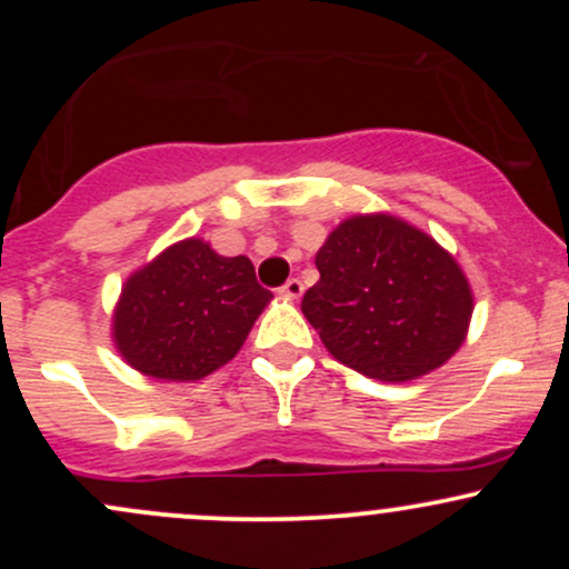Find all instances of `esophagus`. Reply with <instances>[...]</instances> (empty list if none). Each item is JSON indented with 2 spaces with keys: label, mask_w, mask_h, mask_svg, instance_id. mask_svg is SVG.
<instances>
[{
  "label": "esophagus",
  "mask_w": 569,
  "mask_h": 569,
  "mask_svg": "<svg viewBox=\"0 0 569 569\" xmlns=\"http://www.w3.org/2000/svg\"><path fill=\"white\" fill-rule=\"evenodd\" d=\"M302 293H305V286H302V280H299V278H291L289 283L280 289V297H286V299H299Z\"/></svg>",
  "instance_id": "esophagus-1"
}]
</instances>
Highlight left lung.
I'll return each instance as SVG.
<instances>
[{"instance_id":"obj_1","label":"left lung","mask_w":569,"mask_h":569,"mask_svg":"<svg viewBox=\"0 0 569 569\" xmlns=\"http://www.w3.org/2000/svg\"><path fill=\"white\" fill-rule=\"evenodd\" d=\"M302 312L326 350L380 382L430 375L460 350L473 291L447 248L393 213H356L318 248Z\"/></svg>"}]
</instances>
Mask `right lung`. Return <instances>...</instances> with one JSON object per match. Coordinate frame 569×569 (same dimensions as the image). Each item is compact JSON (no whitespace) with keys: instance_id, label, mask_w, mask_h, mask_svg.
<instances>
[{"instance_id":"right-lung-1","label":"right lung","mask_w":569,"mask_h":569,"mask_svg":"<svg viewBox=\"0 0 569 569\" xmlns=\"http://www.w3.org/2000/svg\"><path fill=\"white\" fill-rule=\"evenodd\" d=\"M270 299L251 259L221 257L208 240L184 238L126 278L112 342L149 380L198 382L238 356Z\"/></svg>"}]
</instances>
